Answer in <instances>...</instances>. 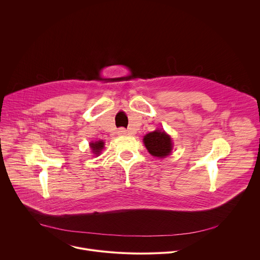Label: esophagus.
Returning <instances> with one entry per match:
<instances>
[{
  "instance_id": "1",
  "label": "esophagus",
  "mask_w": 260,
  "mask_h": 260,
  "mask_svg": "<svg viewBox=\"0 0 260 260\" xmlns=\"http://www.w3.org/2000/svg\"><path fill=\"white\" fill-rule=\"evenodd\" d=\"M117 133H118V135H119V136H125V135L127 134V132H126L124 128H119Z\"/></svg>"
}]
</instances>
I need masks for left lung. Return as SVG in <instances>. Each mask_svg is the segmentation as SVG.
<instances>
[{
  "mask_svg": "<svg viewBox=\"0 0 260 260\" xmlns=\"http://www.w3.org/2000/svg\"><path fill=\"white\" fill-rule=\"evenodd\" d=\"M143 142L148 152L155 157L164 158L170 155L173 149L171 137L161 129H156L152 133L147 134L144 136Z\"/></svg>",
  "mask_w": 260,
  "mask_h": 260,
  "instance_id": "8db88e82",
  "label": "left lung"
}]
</instances>
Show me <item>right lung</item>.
Listing matches in <instances>:
<instances>
[{"label": "right lung", "instance_id": "right-lung-1", "mask_svg": "<svg viewBox=\"0 0 260 260\" xmlns=\"http://www.w3.org/2000/svg\"><path fill=\"white\" fill-rule=\"evenodd\" d=\"M89 146L91 148L92 153L95 154V155H99L101 153V151L103 150V148H104V142L101 141V140L96 141V142H91L89 144Z\"/></svg>", "mask_w": 260, "mask_h": 260}]
</instances>
